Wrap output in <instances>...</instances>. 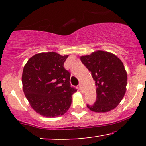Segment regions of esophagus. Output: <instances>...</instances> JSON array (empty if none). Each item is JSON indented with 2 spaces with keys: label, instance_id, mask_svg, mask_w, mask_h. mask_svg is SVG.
<instances>
[{
  "label": "esophagus",
  "instance_id": "esophagus-1",
  "mask_svg": "<svg viewBox=\"0 0 146 146\" xmlns=\"http://www.w3.org/2000/svg\"><path fill=\"white\" fill-rule=\"evenodd\" d=\"M79 88H80V89L82 90V86L81 84H79Z\"/></svg>",
  "mask_w": 146,
  "mask_h": 146
}]
</instances>
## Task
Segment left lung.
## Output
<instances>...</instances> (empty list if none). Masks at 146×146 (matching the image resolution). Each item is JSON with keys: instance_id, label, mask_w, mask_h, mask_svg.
Returning a JSON list of instances; mask_svg holds the SVG:
<instances>
[{"instance_id": "obj_1", "label": "left lung", "mask_w": 146, "mask_h": 146, "mask_svg": "<svg viewBox=\"0 0 146 146\" xmlns=\"http://www.w3.org/2000/svg\"><path fill=\"white\" fill-rule=\"evenodd\" d=\"M80 60L91 72L96 86V101L87 107L96 113H106L116 108L126 90L127 73L121 60L103 51L82 56Z\"/></svg>"}]
</instances>
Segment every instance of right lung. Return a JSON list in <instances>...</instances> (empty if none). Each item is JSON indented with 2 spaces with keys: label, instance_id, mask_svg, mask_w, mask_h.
I'll use <instances>...</instances> for the list:
<instances>
[{
  "label": "right lung",
  "instance_id": "add662e5",
  "mask_svg": "<svg viewBox=\"0 0 146 146\" xmlns=\"http://www.w3.org/2000/svg\"><path fill=\"white\" fill-rule=\"evenodd\" d=\"M68 56L40 53L28 60L22 75L23 91L37 113L56 117L66 113L76 88L71 86V73L64 68Z\"/></svg>",
  "mask_w": 146,
  "mask_h": 146
}]
</instances>
